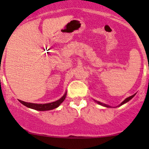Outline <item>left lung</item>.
I'll use <instances>...</instances> for the list:
<instances>
[{
    "mask_svg": "<svg viewBox=\"0 0 149 149\" xmlns=\"http://www.w3.org/2000/svg\"><path fill=\"white\" fill-rule=\"evenodd\" d=\"M135 95H136V94H133V95H132V96H130V97H127V98H126L125 100L124 101H123V102H122V103L120 104V106H121V105L124 104H125L126 102H129V101H130V100H131V99L133 98V97H134ZM96 102H97L99 104H100V105H102V106H104V107H110V106H109V105H107V104H103V103L100 102H97V101H96Z\"/></svg>",
    "mask_w": 149,
    "mask_h": 149,
    "instance_id": "8db88e82",
    "label": "left lung"
}]
</instances>
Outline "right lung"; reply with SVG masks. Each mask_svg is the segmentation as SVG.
<instances>
[{"mask_svg":"<svg viewBox=\"0 0 149 149\" xmlns=\"http://www.w3.org/2000/svg\"><path fill=\"white\" fill-rule=\"evenodd\" d=\"M66 94L67 92L65 93L63 96L61 97L60 100H57V101L53 102L47 103V104H35V103H29V102H26L22 101V100H19L22 104H24V106L27 107L29 108H31V109H35V110L38 111H46V110H51V109H53L55 108H57L58 107L60 106L61 103L65 100Z\"/></svg>","mask_w":149,"mask_h":149,"instance_id":"1","label":"right lung"}]
</instances>
